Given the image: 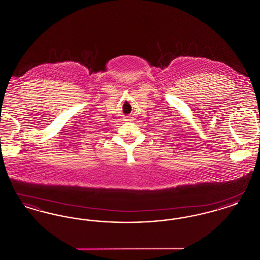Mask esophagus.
<instances>
[{
	"mask_svg": "<svg viewBox=\"0 0 260 260\" xmlns=\"http://www.w3.org/2000/svg\"><path fill=\"white\" fill-rule=\"evenodd\" d=\"M125 120H126V121H131V118H128V117H127Z\"/></svg>",
	"mask_w": 260,
	"mask_h": 260,
	"instance_id": "1",
	"label": "esophagus"
}]
</instances>
